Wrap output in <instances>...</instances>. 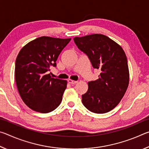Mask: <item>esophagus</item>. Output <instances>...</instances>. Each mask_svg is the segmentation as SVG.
Segmentation results:
<instances>
[{"label": "esophagus", "instance_id": "esophagus-1", "mask_svg": "<svg viewBox=\"0 0 149 149\" xmlns=\"http://www.w3.org/2000/svg\"><path fill=\"white\" fill-rule=\"evenodd\" d=\"M68 83H69V84H76V83L77 82V81H74V80H72V79H69L68 80Z\"/></svg>", "mask_w": 149, "mask_h": 149}]
</instances>
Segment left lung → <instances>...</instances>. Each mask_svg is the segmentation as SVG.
Wrapping results in <instances>:
<instances>
[{"mask_svg":"<svg viewBox=\"0 0 149 149\" xmlns=\"http://www.w3.org/2000/svg\"><path fill=\"white\" fill-rule=\"evenodd\" d=\"M78 49L100 70L99 79L88 82L82 103L91 112L104 114L116 107L127 89L130 73L125 52L119 45L102 34L74 37Z\"/></svg>","mask_w":149,"mask_h":149,"instance_id":"1","label":"left lung"}]
</instances>
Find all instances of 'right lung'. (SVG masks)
I'll return each instance as SVG.
<instances>
[{"instance_id":"obj_1","label":"right lung","mask_w":149,"mask_h":149,"mask_svg":"<svg viewBox=\"0 0 149 149\" xmlns=\"http://www.w3.org/2000/svg\"><path fill=\"white\" fill-rule=\"evenodd\" d=\"M71 39L41 37L22 48L16 60L15 79L25 104L36 112L48 113L58 107L67 81L48 74Z\"/></svg>"}]
</instances>
